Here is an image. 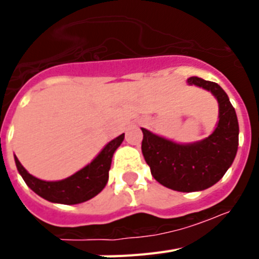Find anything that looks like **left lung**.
I'll return each instance as SVG.
<instances>
[{
    "instance_id": "obj_1",
    "label": "left lung",
    "mask_w": 259,
    "mask_h": 259,
    "mask_svg": "<svg viewBox=\"0 0 259 259\" xmlns=\"http://www.w3.org/2000/svg\"><path fill=\"white\" fill-rule=\"evenodd\" d=\"M187 83L206 89L217 98L219 120L212 134L196 143L178 144L141 128V150L159 184L178 192H198L218 183L232 164L239 146V122L221 85L197 76Z\"/></svg>"
}]
</instances>
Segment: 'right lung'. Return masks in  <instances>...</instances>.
<instances>
[{
	"label": "right lung",
	"instance_id": "1",
	"mask_svg": "<svg viewBox=\"0 0 259 259\" xmlns=\"http://www.w3.org/2000/svg\"><path fill=\"white\" fill-rule=\"evenodd\" d=\"M123 140H124V134L106 144L104 149L98 153L97 157L81 170L66 179L57 180V182H45L37 179L22 166L17 157L14 158L23 180L36 194L53 203L76 205L91 200L105 188L109 180V170L113 155Z\"/></svg>",
	"mask_w": 259,
	"mask_h": 259
}]
</instances>
